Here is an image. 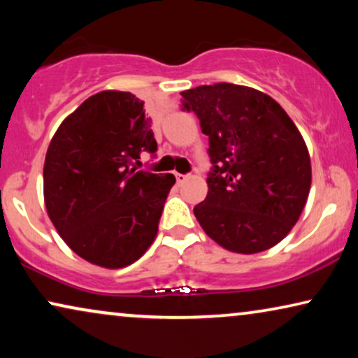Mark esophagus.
Here are the masks:
<instances>
[{"mask_svg": "<svg viewBox=\"0 0 358 358\" xmlns=\"http://www.w3.org/2000/svg\"><path fill=\"white\" fill-rule=\"evenodd\" d=\"M174 176H176V180H178V184H182V182H184V180L189 178V176H187V174H180V173H176Z\"/></svg>", "mask_w": 358, "mask_h": 358, "instance_id": "34e87169", "label": "esophagus"}]
</instances>
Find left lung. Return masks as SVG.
Returning <instances> with one entry per match:
<instances>
[{
    "instance_id": "left-lung-1",
    "label": "left lung",
    "mask_w": 358,
    "mask_h": 358,
    "mask_svg": "<svg viewBox=\"0 0 358 358\" xmlns=\"http://www.w3.org/2000/svg\"><path fill=\"white\" fill-rule=\"evenodd\" d=\"M208 136V194L194 207L203 231L233 252L280 243L305 208L311 163L280 104L248 86L217 83L180 92Z\"/></svg>"
}]
</instances>
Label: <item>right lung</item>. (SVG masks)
Wrapping results in <instances>:
<instances>
[{"label": "right lung", "mask_w": 358, "mask_h": 358, "mask_svg": "<svg viewBox=\"0 0 358 358\" xmlns=\"http://www.w3.org/2000/svg\"><path fill=\"white\" fill-rule=\"evenodd\" d=\"M143 104L124 91L91 96L58 127L43 164L53 227L78 256L106 268L143 256L176 182L134 166L141 151L158 150Z\"/></svg>", "instance_id": "1"}]
</instances>
